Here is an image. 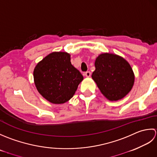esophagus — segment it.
I'll list each match as a JSON object with an SVG mask.
<instances>
[{
  "instance_id": "34e87169",
  "label": "esophagus",
  "mask_w": 157,
  "mask_h": 157,
  "mask_svg": "<svg viewBox=\"0 0 157 157\" xmlns=\"http://www.w3.org/2000/svg\"><path fill=\"white\" fill-rule=\"evenodd\" d=\"M85 76H86V77H90V76H91V72H89V71L86 72L85 73Z\"/></svg>"
}]
</instances>
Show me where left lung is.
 <instances>
[{"instance_id":"8db88e82","label":"left lung","mask_w":157,"mask_h":157,"mask_svg":"<svg viewBox=\"0 0 157 157\" xmlns=\"http://www.w3.org/2000/svg\"><path fill=\"white\" fill-rule=\"evenodd\" d=\"M95 67L91 77L108 100H121L132 90L135 75L123 57L114 53H101L95 59Z\"/></svg>"}]
</instances>
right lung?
<instances>
[{"instance_id": "obj_1", "label": "right lung", "mask_w": 157, "mask_h": 157, "mask_svg": "<svg viewBox=\"0 0 157 157\" xmlns=\"http://www.w3.org/2000/svg\"><path fill=\"white\" fill-rule=\"evenodd\" d=\"M34 81L38 91L52 104L68 101L75 95L83 76L72 65L66 52H53L35 66Z\"/></svg>"}]
</instances>
